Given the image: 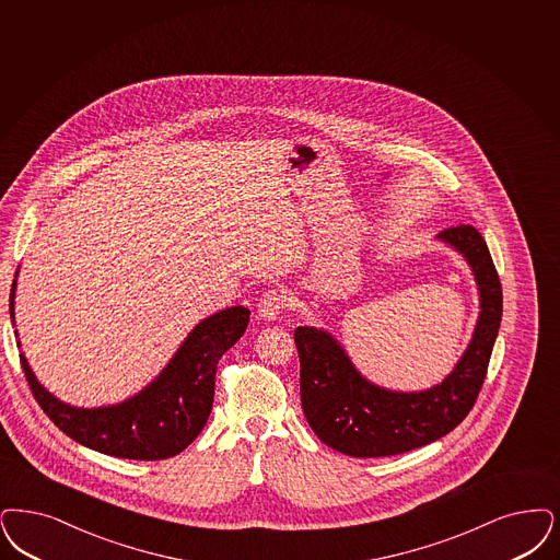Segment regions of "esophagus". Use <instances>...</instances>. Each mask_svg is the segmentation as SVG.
Instances as JSON below:
<instances>
[{"label": "esophagus", "mask_w": 560, "mask_h": 560, "mask_svg": "<svg viewBox=\"0 0 560 560\" xmlns=\"http://www.w3.org/2000/svg\"><path fill=\"white\" fill-rule=\"evenodd\" d=\"M285 306H288V300L281 291H265L258 300V314L267 320H275V318H279V314L283 313Z\"/></svg>", "instance_id": "34e87169"}]
</instances>
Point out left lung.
Here are the masks:
<instances>
[{
  "instance_id": "left-lung-1",
  "label": "left lung",
  "mask_w": 560,
  "mask_h": 560,
  "mask_svg": "<svg viewBox=\"0 0 560 560\" xmlns=\"http://www.w3.org/2000/svg\"><path fill=\"white\" fill-rule=\"evenodd\" d=\"M438 240L467 258L481 306L469 348L442 383L408 394L385 389L360 375L331 334L316 327L293 331L306 421L323 444L341 454L377 458L427 446L460 425L481 392L502 320V285L475 226H450Z\"/></svg>"
}]
</instances>
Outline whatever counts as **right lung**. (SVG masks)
Returning a JSON list of instances; mask_svg holds the SVG:
<instances>
[{
	"label": "right lung",
	"mask_w": 560,
	"mask_h": 560,
	"mask_svg": "<svg viewBox=\"0 0 560 560\" xmlns=\"http://www.w3.org/2000/svg\"><path fill=\"white\" fill-rule=\"evenodd\" d=\"M14 291L16 279L10 293L12 323ZM247 323L249 311L244 306L203 318L156 380L133 398L114 406L77 408L60 402L33 375L24 354L21 364L35 400L70 440L116 458L164 460L177 456L200 435L214 402L217 364L244 336Z\"/></svg>",
	"instance_id": "add662e5"
}]
</instances>
